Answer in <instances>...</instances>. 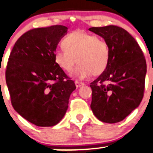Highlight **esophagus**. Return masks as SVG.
I'll return each mask as SVG.
<instances>
[{
  "instance_id": "esophagus-1",
  "label": "esophagus",
  "mask_w": 153,
  "mask_h": 153,
  "mask_svg": "<svg viewBox=\"0 0 153 153\" xmlns=\"http://www.w3.org/2000/svg\"><path fill=\"white\" fill-rule=\"evenodd\" d=\"M75 85H76V88H78V87H80V86H82V85H84L85 84H84L83 82H78V81H75Z\"/></svg>"
}]
</instances>
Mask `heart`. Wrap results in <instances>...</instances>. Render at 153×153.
<instances>
[{
  "label": "heart",
  "mask_w": 153,
  "mask_h": 153,
  "mask_svg": "<svg viewBox=\"0 0 153 153\" xmlns=\"http://www.w3.org/2000/svg\"><path fill=\"white\" fill-rule=\"evenodd\" d=\"M62 46L65 49L55 52L56 64L64 71L71 73L78 62L79 64L73 75L79 79L88 78L91 74L99 75L108 65V45L94 34L76 30L64 39Z\"/></svg>",
  "instance_id": "b5f03b06"
}]
</instances>
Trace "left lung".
Wrapping results in <instances>:
<instances>
[{
	"mask_svg": "<svg viewBox=\"0 0 153 153\" xmlns=\"http://www.w3.org/2000/svg\"><path fill=\"white\" fill-rule=\"evenodd\" d=\"M88 30L104 38L110 50L105 71L90 84L91 109L100 121L116 123L143 99L146 63L138 43L127 30L115 25Z\"/></svg>",
	"mask_w": 153,
	"mask_h": 153,
	"instance_id": "1",
	"label": "left lung"
}]
</instances>
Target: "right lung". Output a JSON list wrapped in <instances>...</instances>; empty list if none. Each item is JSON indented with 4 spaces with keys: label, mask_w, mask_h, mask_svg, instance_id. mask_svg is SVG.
I'll use <instances>...</instances> for the list:
<instances>
[{
    "label": "right lung",
    "mask_w": 153,
    "mask_h": 153,
    "mask_svg": "<svg viewBox=\"0 0 153 153\" xmlns=\"http://www.w3.org/2000/svg\"><path fill=\"white\" fill-rule=\"evenodd\" d=\"M68 27L53 25L28 30L10 55L6 82L14 110L40 127L62 119L76 85L55 61V52Z\"/></svg>",
    "instance_id": "1"
}]
</instances>
